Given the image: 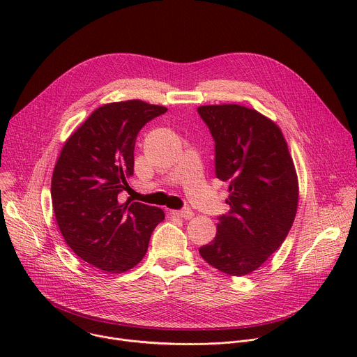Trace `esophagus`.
Returning <instances> with one entry per match:
<instances>
[{
    "label": "esophagus",
    "mask_w": 357,
    "mask_h": 357,
    "mask_svg": "<svg viewBox=\"0 0 357 357\" xmlns=\"http://www.w3.org/2000/svg\"><path fill=\"white\" fill-rule=\"evenodd\" d=\"M174 216L182 218V219H192L193 218V212L190 209H181V211H172L171 212Z\"/></svg>",
    "instance_id": "obj_1"
}]
</instances>
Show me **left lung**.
Here are the masks:
<instances>
[{
    "label": "left lung",
    "instance_id": "1",
    "mask_svg": "<svg viewBox=\"0 0 357 357\" xmlns=\"http://www.w3.org/2000/svg\"><path fill=\"white\" fill-rule=\"evenodd\" d=\"M215 139L216 178L229 182L230 211L202 259L229 275L257 270L282 244L298 206V179L275 123L238 105L197 107Z\"/></svg>",
    "mask_w": 357,
    "mask_h": 357
}]
</instances>
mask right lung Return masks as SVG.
<instances>
[{"mask_svg": "<svg viewBox=\"0 0 357 357\" xmlns=\"http://www.w3.org/2000/svg\"><path fill=\"white\" fill-rule=\"evenodd\" d=\"M167 110L141 100L101 106L69 137L55 165L50 195L59 230L76 256L106 273L137 266L165 219L160 208L119 196L134 172L139 130Z\"/></svg>", "mask_w": 357, "mask_h": 357, "instance_id": "1", "label": "right lung"}]
</instances>
